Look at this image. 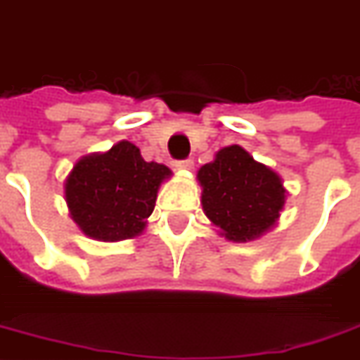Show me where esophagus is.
Listing matches in <instances>:
<instances>
[{
    "label": "esophagus",
    "instance_id": "obj_1",
    "mask_svg": "<svg viewBox=\"0 0 360 360\" xmlns=\"http://www.w3.org/2000/svg\"><path fill=\"white\" fill-rule=\"evenodd\" d=\"M193 159L188 158V159H182V161H176V169H182V170H191L193 169Z\"/></svg>",
    "mask_w": 360,
    "mask_h": 360
}]
</instances>
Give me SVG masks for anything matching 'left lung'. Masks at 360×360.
<instances>
[{"label": "left lung", "mask_w": 360, "mask_h": 360, "mask_svg": "<svg viewBox=\"0 0 360 360\" xmlns=\"http://www.w3.org/2000/svg\"><path fill=\"white\" fill-rule=\"evenodd\" d=\"M197 180L205 214L229 241L258 239L275 226L285 207L279 174L237 144L221 148L212 163L202 165Z\"/></svg>", "instance_id": "8db88e82"}]
</instances>
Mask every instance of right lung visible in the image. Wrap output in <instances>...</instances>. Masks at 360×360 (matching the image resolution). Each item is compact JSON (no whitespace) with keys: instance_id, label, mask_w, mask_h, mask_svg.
Returning <instances> with one entry per match:
<instances>
[{"instance_id":"obj_1","label":"right lung","mask_w":360,"mask_h":360,"mask_svg":"<svg viewBox=\"0 0 360 360\" xmlns=\"http://www.w3.org/2000/svg\"><path fill=\"white\" fill-rule=\"evenodd\" d=\"M169 167L148 163L131 142L79 159L64 184L68 209L79 229L96 241H121L144 231Z\"/></svg>"}]
</instances>
